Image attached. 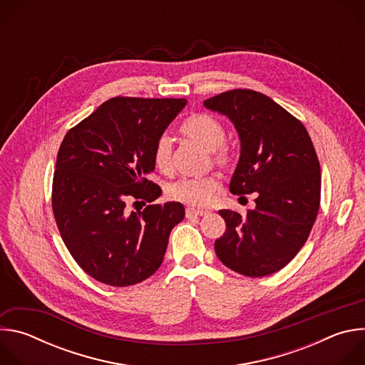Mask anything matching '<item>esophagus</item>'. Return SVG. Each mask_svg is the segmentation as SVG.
Returning <instances> with one entry per match:
<instances>
[{"instance_id":"esophagus-1","label":"esophagus","mask_w":365,"mask_h":365,"mask_svg":"<svg viewBox=\"0 0 365 365\" xmlns=\"http://www.w3.org/2000/svg\"><path fill=\"white\" fill-rule=\"evenodd\" d=\"M207 211H203V210H196V207H186V217L187 218H192V217H202V215H206Z\"/></svg>"}]
</instances>
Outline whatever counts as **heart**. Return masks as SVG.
Listing matches in <instances>:
<instances>
[{"instance_id": "b5f03b06", "label": "heart", "mask_w": 365, "mask_h": 365, "mask_svg": "<svg viewBox=\"0 0 365 365\" xmlns=\"http://www.w3.org/2000/svg\"><path fill=\"white\" fill-rule=\"evenodd\" d=\"M180 131L193 138L202 147L207 150H215V159L221 163L227 162L228 151L225 147H221V143L225 138V130L222 124L210 114H192L180 124ZM153 160L155 168L163 173L172 172V140L168 134L159 135L153 147ZM220 187V179L214 175L202 178H183L173 183L169 189L172 199L189 203L193 206H206L210 205L215 196V192Z\"/></svg>"}]
</instances>
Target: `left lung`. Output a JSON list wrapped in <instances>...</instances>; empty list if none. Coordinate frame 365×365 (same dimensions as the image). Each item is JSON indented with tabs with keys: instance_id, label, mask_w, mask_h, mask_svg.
Here are the masks:
<instances>
[{
	"instance_id": "8db88e82",
	"label": "left lung",
	"mask_w": 365,
	"mask_h": 365,
	"mask_svg": "<svg viewBox=\"0 0 365 365\" xmlns=\"http://www.w3.org/2000/svg\"><path fill=\"white\" fill-rule=\"evenodd\" d=\"M227 115L241 140L230 183L234 195L255 193L245 215L221 210L227 230L215 252L247 277L282 270L304 245L321 203V166L304 125L267 95L231 89L203 102Z\"/></svg>"
}]
</instances>
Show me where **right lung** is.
Wrapping results in <instances>:
<instances>
[{"label":"right lung","instance_id":"right-lung-1","mask_svg":"<svg viewBox=\"0 0 365 365\" xmlns=\"http://www.w3.org/2000/svg\"><path fill=\"white\" fill-rule=\"evenodd\" d=\"M186 106L183 98L115 96L71 128L58 151L51 207L79 267L114 287L137 284L163 263L179 202L147 205L162 193L148 180L153 147Z\"/></svg>","mask_w":365,"mask_h":365}]
</instances>
